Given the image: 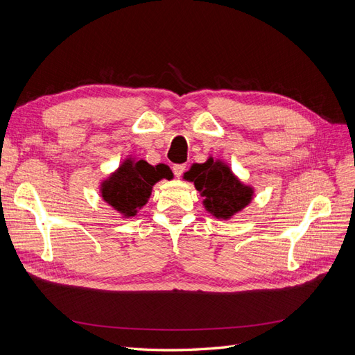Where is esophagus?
<instances>
[{
    "mask_svg": "<svg viewBox=\"0 0 355 355\" xmlns=\"http://www.w3.org/2000/svg\"><path fill=\"white\" fill-rule=\"evenodd\" d=\"M185 168H187L185 164H175V166H173V173H175V176H176V178H180L182 173H184V171H185Z\"/></svg>",
    "mask_w": 355,
    "mask_h": 355,
    "instance_id": "obj_1",
    "label": "esophagus"
}]
</instances>
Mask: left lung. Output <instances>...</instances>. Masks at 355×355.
<instances>
[{
    "label": "left lung",
    "instance_id": "obj_1",
    "mask_svg": "<svg viewBox=\"0 0 355 355\" xmlns=\"http://www.w3.org/2000/svg\"><path fill=\"white\" fill-rule=\"evenodd\" d=\"M185 179L194 182L197 191L206 197L204 206L216 218H231L252 200V189L241 185L230 167L211 158L204 164L192 166Z\"/></svg>",
    "mask_w": 355,
    "mask_h": 355
}]
</instances>
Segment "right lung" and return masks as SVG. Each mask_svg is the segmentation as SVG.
<instances>
[{
    "label": "right lung",
    "mask_w": 355,
    "mask_h": 355,
    "mask_svg": "<svg viewBox=\"0 0 355 355\" xmlns=\"http://www.w3.org/2000/svg\"><path fill=\"white\" fill-rule=\"evenodd\" d=\"M168 176V168L164 166L154 167L144 159H127L102 185V197L125 216H135L136 209L142 207L151 196L155 182Z\"/></svg>",
    "instance_id": "add662e5"
}]
</instances>
